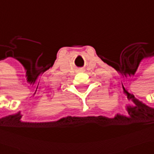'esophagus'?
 <instances>
[{
  "mask_svg": "<svg viewBox=\"0 0 154 154\" xmlns=\"http://www.w3.org/2000/svg\"><path fill=\"white\" fill-rule=\"evenodd\" d=\"M81 71H82V70H81Z\"/></svg>",
  "mask_w": 154,
  "mask_h": 154,
  "instance_id": "obj_1",
  "label": "esophagus"
}]
</instances>
